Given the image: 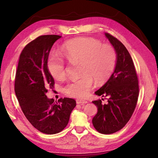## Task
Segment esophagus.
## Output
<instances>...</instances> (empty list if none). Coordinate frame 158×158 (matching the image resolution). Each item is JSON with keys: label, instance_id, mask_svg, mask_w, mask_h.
Returning <instances> with one entry per match:
<instances>
[{"label": "esophagus", "instance_id": "34e87169", "mask_svg": "<svg viewBox=\"0 0 158 158\" xmlns=\"http://www.w3.org/2000/svg\"><path fill=\"white\" fill-rule=\"evenodd\" d=\"M76 102L77 105H85V104L88 103V101H86V100H81V99H77L76 100Z\"/></svg>", "mask_w": 158, "mask_h": 158}]
</instances>
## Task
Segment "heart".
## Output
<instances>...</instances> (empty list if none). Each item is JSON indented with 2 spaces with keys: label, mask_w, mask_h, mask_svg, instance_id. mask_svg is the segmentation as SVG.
Segmentation results:
<instances>
[{
  "label": "heart",
  "mask_w": 158,
  "mask_h": 158,
  "mask_svg": "<svg viewBox=\"0 0 158 158\" xmlns=\"http://www.w3.org/2000/svg\"><path fill=\"white\" fill-rule=\"evenodd\" d=\"M62 54L69 61L81 62L80 71L83 76L69 82L64 91L70 96L85 98L93 85L107 79L115 69L117 53L113 47L102 44L91 37H79L66 42L62 47ZM48 71L53 78L62 80L66 76L64 61L57 54H51L47 63Z\"/></svg>",
  "instance_id": "heart-1"
}]
</instances>
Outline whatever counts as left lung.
<instances>
[{
	"instance_id": "1",
	"label": "left lung",
	"mask_w": 158,
	"mask_h": 158,
	"mask_svg": "<svg viewBox=\"0 0 158 158\" xmlns=\"http://www.w3.org/2000/svg\"><path fill=\"white\" fill-rule=\"evenodd\" d=\"M117 53L115 69L105 84L95 92L108 97L107 103L98 99L92 101L98 109L92 123L100 133L109 135L125 126L132 117L139 97V81L135 65L126 47L118 39L105 33ZM103 100V98H102Z\"/></svg>"
}]
</instances>
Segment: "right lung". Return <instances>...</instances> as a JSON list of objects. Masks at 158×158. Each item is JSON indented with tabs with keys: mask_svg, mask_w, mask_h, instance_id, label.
<instances>
[{
	"mask_svg": "<svg viewBox=\"0 0 158 158\" xmlns=\"http://www.w3.org/2000/svg\"><path fill=\"white\" fill-rule=\"evenodd\" d=\"M59 35L40 36L26 45L20 54L15 80V92L26 118L36 129L53 135L64 128L76 106L73 98H60L55 102L46 96L54 80L47 63Z\"/></svg>",
	"mask_w": 158,
	"mask_h": 158,
	"instance_id": "1",
	"label": "right lung"
}]
</instances>
